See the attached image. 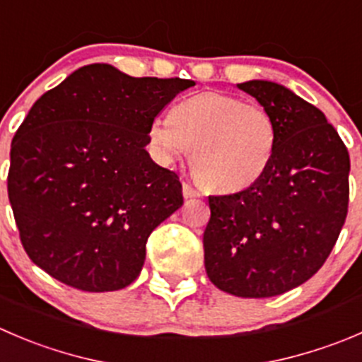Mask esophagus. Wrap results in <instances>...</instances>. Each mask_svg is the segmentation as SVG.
Returning a JSON list of instances; mask_svg holds the SVG:
<instances>
[{"mask_svg": "<svg viewBox=\"0 0 362 362\" xmlns=\"http://www.w3.org/2000/svg\"><path fill=\"white\" fill-rule=\"evenodd\" d=\"M182 191H184V198H185V199H189V198H198V196H199L198 189L192 187L191 184H184V189H182Z\"/></svg>", "mask_w": 362, "mask_h": 362, "instance_id": "34e87169", "label": "esophagus"}]
</instances>
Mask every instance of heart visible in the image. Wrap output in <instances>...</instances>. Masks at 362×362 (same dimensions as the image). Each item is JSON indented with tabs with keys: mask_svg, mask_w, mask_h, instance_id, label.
<instances>
[{
	"mask_svg": "<svg viewBox=\"0 0 362 362\" xmlns=\"http://www.w3.org/2000/svg\"><path fill=\"white\" fill-rule=\"evenodd\" d=\"M150 141L168 163L192 148V173L206 189L238 192L267 173L278 127L259 104L206 92L178 103L170 117H157L150 125Z\"/></svg>",
	"mask_w": 362,
	"mask_h": 362,
	"instance_id": "obj_1",
	"label": "heart"
}]
</instances>
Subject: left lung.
<instances>
[{"label": "left lung", "instance_id": "8db88e82", "mask_svg": "<svg viewBox=\"0 0 362 362\" xmlns=\"http://www.w3.org/2000/svg\"><path fill=\"white\" fill-rule=\"evenodd\" d=\"M278 127L267 173L235 194L209 196L205 269L223 292L274 297L317 274L349 210L350 157L318 107L272 81H245Z\"/></svg>", "mask_w": 362, "mask_h": 362}]
</instances>
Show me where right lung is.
<instances>
[{
  "mask_svg": "<svg viewBox=\"0 0 362 362\" xmlns=\"http://www.w3.org/2000/svg\"><path fill=\"white\" fill-rule=\"evenodd\" d=\"M191 86L93 63L33 104L12 139L8 199L35 265L84 292L138 278L150 233L184 203L177 173L146 152L150 125Z\"/></svg>",
  "mask_w": 362,
  "mask_h": 362,
  "instance_id": "obj_1",
  "label": "right lung"
}]
</instances>
